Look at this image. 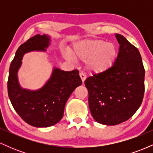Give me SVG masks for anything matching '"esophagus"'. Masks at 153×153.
<instances>
[{
	"mask_svg": "<svg viewBox=\"0 0 153 153\" xmlns=\"http://www.w3.org/2000/svg\"><path fill=\"white\" fill-rule=\"evenodd\" d=\"M80 78H81L82 82H84V81H85V79H86V75L84 74L83 73H80Z\"/></svg>",
	"mask_w": 153,
	"mask_h": 153,
	"instance_id": "esophagus-1",
	"label": "esophagus"
}]
</instances>
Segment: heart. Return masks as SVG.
<instances>
[{
	"instance_id": "heart-1",
	"label": "heart",
	"mask_w": 153,
	"mask_h": 153,
	"mask_svg": "<svg viewBox=\"0 0 153 153\" xmlns=\"http://www.w3.org/2000/svg\"><path fill=\"white\" fill-rule=\"evenodd\" d=\"M75 59L86 62V67L95 74L110 70L117 61L118 50L112 42L103 39L83 40L75 45L71 52ZM69 59L68 54H65Z\"/></svg>"
}]
</instances>
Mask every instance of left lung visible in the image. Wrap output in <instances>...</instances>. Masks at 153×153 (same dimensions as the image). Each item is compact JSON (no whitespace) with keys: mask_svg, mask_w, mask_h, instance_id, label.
<instances>
[{"mask_svg":"<svg viewBox=\"0 0 153 153\" xmlns=\"http://www.w3.org/2000/svg\"><path fill=\"white\" fill-rule=\"evenodd\" d=\"M119 53L114 66L85 80L93 118L104 125H117L131 118L143 102L145 68L138 49L116 34Z\"/></svg>","mask_w":153,"mask_h":153,"instance_id":"left-lung-1","label":"left lung"}]
</instances>
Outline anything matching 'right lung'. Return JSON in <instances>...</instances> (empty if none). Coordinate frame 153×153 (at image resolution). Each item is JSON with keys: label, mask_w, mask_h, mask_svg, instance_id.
I'll return each instance as SVG.
<instances>
[{"label": "right lung", "mask_w": 153, "mask_h": 153, "mask_svg": "<svg viewBox=\"0 0 153 153\" xmlns=\"http://www.w3.org/2000/svg\"><path fill=\"white\" fill-rule=\"evenodd\" d=\"M50 41L48 35H35L19 47L10 65L8 97L23 120L35 127H48L58 123L63 117L70 96L82 84L78 70L64 71L54 68L50 79L38 90L31 91L21 86L18 72L22 65L23 56L32 51L45 52Z\"/></svg>", "instance_id": "obj_1"}]
</instances>
